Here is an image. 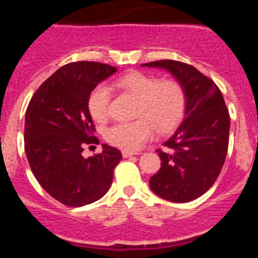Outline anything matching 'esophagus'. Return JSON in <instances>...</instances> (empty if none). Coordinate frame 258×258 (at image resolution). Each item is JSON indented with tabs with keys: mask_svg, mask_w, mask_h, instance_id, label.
<instances>
[{
	"mask_svg": "<svg viewBox=\"0 0 258 258\" xmlns=\"http://www.w3.org/2000/svg\"><path fill=\"white\" fill-rule=\"evenodd\" d=\"M133 155H138V152H133V151H126V150H124V151H122V156H124V157L133 156Z\"/></svg>",
	"mask_w": 258,
	"mask_h": 258,
	"instance_id": "1",
	"label": "esophagus"
}]
</instances>
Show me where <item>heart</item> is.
<instances>
[{
	"label": "heart",
	"mask_w": 258,
	"mask_h": 258,
	"mask_svg": "<svg viewBox=\"0 0 258 258\" xmlns=\"http://www.w3.org/2000/svg\"><path fill=\"white\" fill-rule=\"evenodd\" d=\"M116 86L138 99L136 121L118 122L106 131L111 145L126 151H136L151 140L155 132L174 129L186 112V92L175 79H163L143 72H131L116 80ZM111 92L98 85L88 99L89 112L95 121L104 122L109 116Z\"/></svg>",
	"instance_id": "1"
}]
</instances>
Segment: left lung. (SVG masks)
<instances>
[{
  "label": "left lung",
  "instance_id": "left-lung-1",
  "mask_svg": "<svg viewBox=\"0 0 258 258\" xmlns=\"http://www.w3.org/2000/svg\"><path fill=\"white\" fill-rule=\"evenodd\" d=\"M143 67L163 68L186 92V112L173 136L163 143L161 168L150 178V187L161 199L187 203L213 186L229 147L230 115L221 90L209 77L182 61H150Z\"/></svg>",
  "mask_w": 258,
  "mask_h": 258
}]
</instances>
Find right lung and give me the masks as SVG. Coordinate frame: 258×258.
Segmentation results:
<instances>
[{
  "label": "right lung",
  "instance_id": "right-lung-1",
  "mask_svg": "<svg viewBox=\"0 0 258 258\" xmlns=\"http://www.w3.org/2000/svg\"><path fill=\"white\" fill-rule=\"evenodd\" d=\"M116 72L98 61H76L51 75L32 97L26 112L24 142L32 173L55 200L83 207L101 199L112 183L121 152L103 145L88 159L84 145L97 141L88 99L93 89Z\"/></svg>",
  "mask_w": 258,
  "mask_h": 258
}]
</instances>
